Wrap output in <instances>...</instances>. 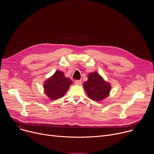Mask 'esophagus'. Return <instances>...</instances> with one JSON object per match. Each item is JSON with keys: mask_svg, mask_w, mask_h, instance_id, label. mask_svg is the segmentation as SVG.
Returning a JSON list of instances; mask_svg holds the SVG:
<instances>
[{"mask_svg": "<svg viewBox=\"0 0 154 154\" xmlns=\"http://www.w3.org/2000/svg\"><path fill=\"white\" fill-rule=\"evenodd\" d=\"M75 83L77 85H80L82 83V80H77L75 81Z\"/></svg>", "mask_w": 154, "mask_h": 154, "instance_id": "34e87169", "label": "esophagus"}]
</instances>
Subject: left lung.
<instances>
[{
  "instance_id": "left-lung-1",
  "label": "left lung",
  "mask_w": 154,
  "mask_h": 154,
  "mask_svg": "<svg viewBox=\"0 0 154 154\" xmlns=\"http://www.w3.org/2000/svg\"><path fill=\"white\" fill-rule=\"evenodd\" d=\"M88 80L83 83V88L88 97L95 101L104 99L109 95L111 86L96 72L90 73Z\"/></svg>"
}]
</instances>
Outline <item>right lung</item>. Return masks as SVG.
Masks as SVG:
<instances>
[{
    "label": "right lung",
    "mask_w": 154,
    "mask_h": 154,
    "mask_svg": "<svg viewBox=\"0 0 154 154\" xmlns=\"http://www.w3.org/2000/svg\"><path fill=\"white\" fill-rule=\"evenodd\" d=\"M72 83V80L65 77L63 72L57 71L45 82L44 88L46 94L51 99L56 100L64 95Z\"/></svg>",
    "instance_id": "right-lung-1"
}]
</instances>
